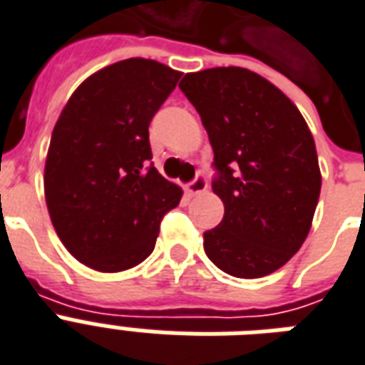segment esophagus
Instances as JSON below:
<instances>
[{"label": "esophagus", "mask_w": 365, "mask_h": 365, "mask_svg": "<svg viewBox=\"0 0 365 365\" xmlns=\"http://www.w3.org/2000/svg\"><path fill=\"white\" fill-rule=\"evenodd\" d=\"M207 190V182L203 177H196V179L192 180L190 185L186 186V192H188V196H200L203 192Z\"/></svg>", "instance_id": "1"}]
</instances>
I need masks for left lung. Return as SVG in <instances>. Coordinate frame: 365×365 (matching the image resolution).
Segmentation results:
<instances>
[{
	"label": "left lung",
	"instance_id": "8db88e82",
	"mask_svg": "<svg viewBox=\"0 0 365 365\" xmlns=\"http://www.w3.org/2000/svg\"><path fill=\"white\" fill-rule=\"evenodd\" d=\"M179 87L202 118L221 173L213 192L225 217L203 234V250L230 276H268L312 227L322 188L314 137L291 98L247 68L190 72Z\"/></svg>",
	"mask_w": 365,
	"mask_h": 365
}]
</instances>
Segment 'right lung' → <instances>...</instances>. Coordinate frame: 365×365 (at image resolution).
Segmentation results:
<instances>
[{
	"mask_svg": "<svg viewBox=\"0 0 365 365\" xmlns=\"http://www.w3.org/2000/svg\"><path fill=\"white\" fill-rule=\"evenodd\" d=\"M180 76L150 58L115 62L81 81L56 120L45 202L64 247L93 270L143 262L162 217L182 197L180 186L148 168V125Z\"/></svg>",
	"mask_w": 365,
	"mask_h": 365,
	"instance_id": "1",
	"label": "right lung"
}]
</instances>
